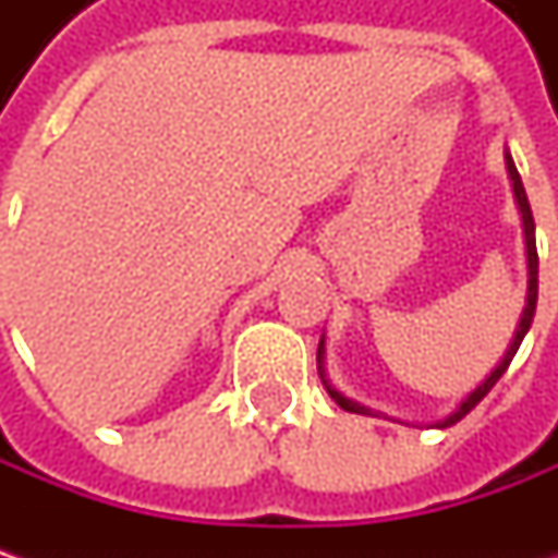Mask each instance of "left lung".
Wrapping results in <instances>:
<instances>
[{
    "label": "left lung",
    "instance_id": "left-lung-1",
    "mask_svg": "<svg viewBox=\"0 0 558 558\" xmlns=\"http://www.w3.org/2000/svg\"><path fill=\"white\" fill-rule=\"evenodd\" d=\"M506 170H509V180H512V192H515V202H519V210H522V223H525V247H527V304L525 311H522V319H519V329H515V338H512V344H509V351H506V356L497 363V369L484 378L482 385L472 391V395L462 400L460 407L450 413L447 418H440L438 425L440 428H447V425H457L469 410H475L478 403H482V397L500 381V375L509 369V363H512V356H515V351H519V344H522V338L527 335V329H531V319H534V307H537V245H534V217H531V204H527V195H525V185H522V177H519V170H515V163H512V158L506 155ZM316 363H323V341H319V351H316ZM319 375H323V366H319ZM326 381V378H323ZM326 391L332 395V400L341 407V410H348V413H363V416H369L373 410L369 407H360L356 400H351V397L338 395L332 385L326 381Z\"/></svg>",
    "mask_w": 558,
    "mask_h": 558
}]
</instances>
